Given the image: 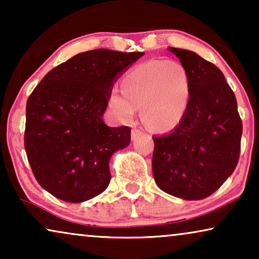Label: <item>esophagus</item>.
Instances as JSON below:
<instances>
[{
  "label": "esophagus",
  "instance_id": "1",
  "mask_svg": "<svg viewBox=\"0 0 259 259\" xmlns=\"http://www.w3.org/2000/svg\"><path fill=\"white\" fill-rule=\"evenodd\" d=\"M141 134H143V131H141L140 128H133L132 130V140L137 139V138L141 136Z\"/></svg>",
  "mask_w": 259,
  "mask_h": 259
}]
</instances>
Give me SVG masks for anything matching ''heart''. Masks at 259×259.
Listing matches in <instances>:
<instances>
[{
  "label": "heart",
  "mask_w": 259,
  "mask_h": 259,
  "mask_svg": "<svg viewBox=\"0 0 259 259\" xmlns=\"http://www.w3.org/2000/svg\"><path fill=\"white\" fill-rule=\"evenodd\" d=\"M190 79L178 62L151 60L131 69L121 81V94L113 91L108 107L121 121L141 108L144 121L155 131H169L182 121L189 106Z\"/></svg>",
  "instance_id": "b5f03b06"
}]
</instances>
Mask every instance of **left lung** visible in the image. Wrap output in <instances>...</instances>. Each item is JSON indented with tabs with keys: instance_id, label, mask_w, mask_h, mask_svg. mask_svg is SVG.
<instances>
[{
	"instance_id": "obj_1",
	"label": "left lung",
	"mask_w": 259,
	"mask_h": 259,
	"mask_svg": "<svg viewBox=\"0 0 259 259\" xmlns=\"http://www.w3.org/2000/svg\"><path fill=\"white\" fill-rule=\"evenodd\" d=\"M190 79L185 115L169 134L153 137L152 171L159 189L185 200L204 199L235 171L243 126L224 74L197 53L168 47Z\"/></svg>"
}]
</instances>
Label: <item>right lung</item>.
I'll list each match as a JSON object with an SVG mask.
<instances>
[{
    "instance_id": "obj_1",
    "label": "right lung",
    "mask_w": 259,
    "mask_h": 259,
    "mask_svg": "<svg viewBox=\"0 0 259 259\" xmlns=\"http://www.w3.org/2000/svg\"><path fill=\"white\" fill-rule=\"evenodd\" d=\"M141 52L94 49L45 75L28 98L24 148L37 183L68 203L90 200L111 182L109 159L131 143V128L102 120L115 81Z\"/></svg>"
}]
</instances>
